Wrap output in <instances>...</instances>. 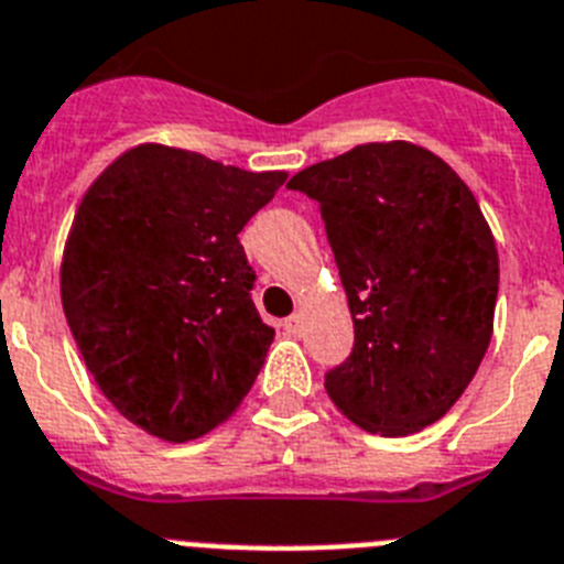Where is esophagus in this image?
<instances>
[{"label":"esophagus","instance_id":"obj_1","mask_svg":"<svg viewBox=\"0 0 564 564\" xmlns=\"http://www.w3.org/2000/svg\"><path fill=\"white\" fill-rule=\"evenodd\" d=\"M283 332L292 337H297L303 332V315L301 312H295V315H289L286 321H283Z\"/></svg>","mask_w":564,"mask_h":564}]
</instances>
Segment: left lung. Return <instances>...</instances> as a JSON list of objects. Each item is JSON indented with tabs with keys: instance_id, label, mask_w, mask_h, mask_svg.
<instances>
[{
	"instance_id": "obj_1",
	"label": "left lung",
	"mask_w": 564,
	"mask_h": 564,
	"mask_svg": "<svg viewBox=\"0 0 564 564\" xmlns=\"http://www.w3.org/2000/svg\"><path fill=\"white\" fill-rule=\"evenodd\" d=\"M321 207L355 321L326 394L360 429L403 437L437 423L494 332L497 243L452 166L409 141L360 144L295 175Z\"/></svg>"
}]
</instances>
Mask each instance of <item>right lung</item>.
Returning <instances> with one entry per match:
<instances>
[{
  "mask_svg": "<svg viewBox=\"0 0 564 564\" xmlns=\"http://www.w3.org/2000/svg\"><path fill=\"white\" fill-rule=\"evenodd\" d=\"M286 173L141 144L78 204L62 306L101 394L170 443L204 437L252 389L275 329L238 232Z\"/></svg>",
  "mask_w": 564,
  "mask_h": 564,
  "instance_id": "add662e5",
  "label": "right lung"
}]
</instances>
